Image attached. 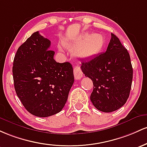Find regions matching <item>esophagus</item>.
<instances>
[{"instance_id":"34e87169","label":"esophagus","mask_w":147,"mask_h":147,"mask_svg":"<svg viewBox=\"0 0 147 147\" xmlns=\"http://www.w3.org/2000/svg\"><path fill=\"white\" fill-rule=\"evenodd\" d=\"M74 78L76 80H79L82 77V71L80 67L76 66L74 68Z\"/></svg>"}]
</instances>
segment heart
Masks as SVG:
<instances>
[{"label":"heart","mask_w":147,"mask_h":147,"mask_svg":"<svg viewBox=\"0 0 147 147\" xmlns=\"http://www.w3.org/2000/svg\"><path fill=\"white\" fill-rule=\"evenodd\" d=\"M105 44L104 38L99 34L84 33L72 42H64L66 48L74 51V55L81 58H87L101 51ZM60 51L62 48L59 47Z\"/></svg>","instance_id":"heart-1"}]
</instances>
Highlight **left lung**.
I'll return each mask as SVG.
<instances>
[{
    "instance_id": "8db88e82",
    "label": "left lung",
    "mask_w": 147,
    "mask_h": 147,
    "mask_svg": "<svg viewBox=\"0 0 147 147\" xmlns=\"http://www.w3.org/2000/svg\"><path fill=\"white\" fill-rule=\"evenodd\" d=\"M81 64L83 74L93 82L90 100L97 110L111 113L126 103L131 88L133 67L128 51L116 35L111 34L106 51Z\"/></svg>"
}]
</instances>
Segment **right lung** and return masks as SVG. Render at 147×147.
<instances>
[{
  "label": "right lung",
  "mask_w": 147,
  "mask_h": 147,
  "mask_svg": "<svg viewBox=\"0 0 147 147\" xmlns=\"http://www.w3.org/2000/svg\"><path fill=\"white\" fill-rule=\"evenodd\" d=\"M51 41L34 32L18 49L13 62L14 89L26 110L47 117L60 113L74 82L69 62L54 60Z\"/></svg>",
  "instance_id": "add662e5"
}]
</instances>
